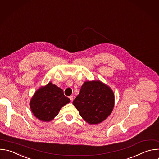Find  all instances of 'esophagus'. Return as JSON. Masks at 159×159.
<instances>
[{"label":"esophagus","instance_id":"obj_1","mask_svg":"<svg viewBox=\"0 0 159 159\" xmlns=\"http://www.w3.org/2000/svg\"><path fill=\"white\" fill-rule=\"evenodd\" d=\"M69 98H70V101H71V102H72V101H73V100H74V97H73V96H70V97H69Z\"/></svg>","mask_w":159,"mask_h":159}]
</instances>
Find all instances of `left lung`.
Wrapping results in <instances>:
<instances>
[{
  "label": "left lung",
  "mask_w": 159,
  "mask_h": 159,
  "mask_svg": "<svg viewBox=\"0 0 159 159\" xmlns=\"http://www.w3.org/2000/svg\"><path fill=\"white\" fill-rule=\"evenodd\" d=\"M82 119L90 124H97L106 119L114 106L112 90L100 80L86 81L73 101Z\"/></svg>",
  "instance_id": "obj_1"
}]
</instances>
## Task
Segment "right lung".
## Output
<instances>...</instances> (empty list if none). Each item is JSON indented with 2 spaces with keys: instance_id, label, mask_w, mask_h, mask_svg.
<instances>
[{
  "instance_id": "1",
  "label": "right lung",
  "mask_w": 159,
  "mask_h": 159,
  "mask_svg": "<svg viewBox=\"0 0 159 159\" xmlns=\"http://www.w3.org/2000/svg\"><path fill=\"white\" fill-rule=\"evenodd\" d=\"M70 102L62 89L48 82L35 92L30 100V107L36 118L43 122H50L58 115L64 105Z\"/></svg>"
}]
</instances>
